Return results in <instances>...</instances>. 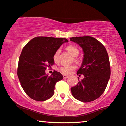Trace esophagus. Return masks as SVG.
Masks as SVG:
<instances>
[{"label": "esophagus", "instance_id": "1", "mask_svg": "<svg viewBox=\"0 0 126 126\" xmlns=\"http://www.w3.org/2000/svg\"><path fill=\"white\" fill-rule=\"evenodd\" d=\"M68 76H66V75H63V79H67V78H68Z\"/></svg>", "mask_w": 126, "mask_h": 126}]
</instances>
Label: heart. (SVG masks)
Instances as JSON below:
<instances>
[{
  "instance_id": "b5f03b06",
  "label": "heart",
  "mask_w": 126,
  "mask_h": 126,
  "mask_svg": "<svg viewBox=\"0 0 126 126\" xmlns=\"http://www.w3.org/2000/svg\"><path fill=\"white\" fill-rule=\"evenodd\" d=\"M66 49L68 51L72 56L76 57L79 55V50L76 47L73 46V45H69L66 47ZM60 50L58 49L54 53L53 56V58L54 60H56L57 58H58L59 54H60ZM76 69V67L75 66H67V65H65V66H63L60 67L59 69V71L62 72L63 74L64 75H70L71 73L72 72L73 70H74Z\"/></svg>"
}]
</instances>
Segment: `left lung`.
Returning <instances> with one entry per match:
<instances>
[{"instance_id": "obj_1", "label": "left lung", "mask_w": 126, "mask_h": 126, "mask_svg": "<svg viewBox=\"0 0 126 126\" xmlns=\"http://www.w3.org/2000/svg\"><path fill=\"white\" fill-rule=\"evenodd\" d=\"M70 40L78 44L84 54L82 64L77 75L84 77L76 86L71 88L73 96L84 103L95 100L103 93L111 74L105 47L90 36L71 37Z\"/></svg>"}]
</instances>
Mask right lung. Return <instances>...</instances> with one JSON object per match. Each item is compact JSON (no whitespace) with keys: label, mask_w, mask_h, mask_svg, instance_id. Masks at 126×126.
<instances>
[{"label":"right lung","mask_w":126,"mask_h":126,"mask_svg":"<svg viewBox=\"0 0 126 126\" xmlns=\"http://www.w3.org/2000/svg\"><path fill=\"white\" fill-rule=\"evenodd\" d=\"M66 38L36 37L29 41L20 56L17 75L21 86L27 95L36 101H43L54 94L55 84L63 79L56 71L51 76L45 73L46 68L54 63L53 56Z\"/></svg>","instance_id":"obj_1"}]
</instances>
